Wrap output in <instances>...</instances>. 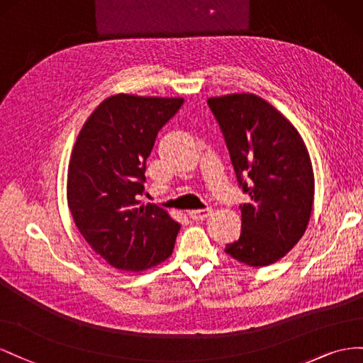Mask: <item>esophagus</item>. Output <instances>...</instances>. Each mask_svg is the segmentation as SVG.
<instances>
[{
	"label": "esophagus",
	"instance_id": "34e87169",
	"mask_svg": "<svg viewBox=\"0 0 363 363\" xmlns=\"http://www.w3.org/2000/svg\"><path fill=\"white\" fill-rule=\"evenodd\" d=\"M211 213H213L211 208L193 210V211H189V216H190V219H193V220H205V219H208Z\"/></svg>",
	"mask_w": 363,
	"mask_h": 363
}]
</instances>
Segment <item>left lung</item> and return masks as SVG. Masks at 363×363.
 <instances>
[{
    "instance_id": "obj_1",
    "label": "left lung",
    "mask_w": 363,
    "mask_h": 363,
    "mask_svg": "<svg viewBox=\"0 0 363 363\" xmlns=\"http://www.w3.org/2000/svg\"><path fill=\"white\" fill-rule=\"evenodd\" d=\"M219 123L237 181L250 202L240 205L239 240L225 252L247 266L283 258L304 235L313 211L315 176L306 144L271 103L250 92L206 100Z\"/></svg>"
}]
</instances>
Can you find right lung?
I'll return each instance as SVG.
<instances>
[{
  "instance_id": "add662e5",
  "label": "right lung",
  "mask_w": 363,
  "mask_h": 363,
  "mask_svg": "<svg viewBox=\"0 0 363 363\" xmlns=\"http://www.w3.org/2000/svg\"><path fill=\"white\" fill-rule=\"evenodd\" d=\"M182 103L181 97H108L72 147L67 179L72 220L92 251L120 271H146L173 252L181 225L157 205H140L137 196L158 130Z\"/></svg>"
}]
</instances>
